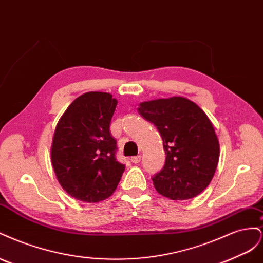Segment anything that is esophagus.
I'll return each instance as SVG.
<instances>
[{"label":"esophagus","instance_id":"1","mask_svg":"<svg viewBox=\"0 0 263 263\" xmlns=\"http://www.w3.org/2000/svg\"><path fill=\"white\" fill-rule=\"evenodd\" d=\"M140 159H141V156H136V157H132V159H130V161H132L133 163H139V161H140Z\"/></svg>","mask_w":263,"mask_h":263}]
</instances>
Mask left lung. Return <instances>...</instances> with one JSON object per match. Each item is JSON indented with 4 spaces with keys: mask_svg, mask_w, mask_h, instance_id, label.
<instances>
[{
    "mask_svg": "<svg viewBox=\"0 0 263 263\" xmlns=\"http://www.w3.org/2000/svg\"><path fill=\"white\" fill-rule=\"evenodd\" d=\"M138 113L161 135L163 169L153 178L159 194L173 201L190 200L209 186L219 159V142L210 118L182 97L142 102Z\"/></svg>",
    "mask_w": 263,
    "mask_h": 263,
    "instance_id": "left-lung-1",
    "label": "left lung"
}]
</instances>
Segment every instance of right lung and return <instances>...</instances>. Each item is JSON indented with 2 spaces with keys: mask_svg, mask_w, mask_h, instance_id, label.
Segmentation results:
<instances>
[{
  "mask_svg": "<svg viewBox=\"0 0 263 263\" xmlns=\"http://www.w3.org/2000/svg\"><path fill=\"white\" fill-rule=\"evenodd\" d=\"M117 100L106 92L77 98L55 126L51 164L62 189L85 203L104 201L114 193L125 165L116 158L109 123Z\"/></svg>",
  "mask_w": 263,
  "mask_h": 263,
  "instance_id": "1",
  "label": "right lung"
}]
</instances>
